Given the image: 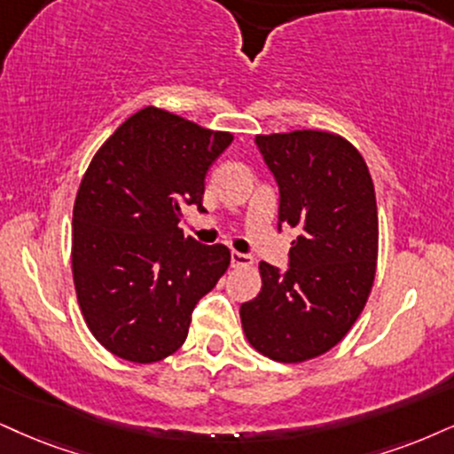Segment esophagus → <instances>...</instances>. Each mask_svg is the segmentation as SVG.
<instances>
[{"instance_id": "esophagus-1", "label": "esophagus", "mask_w": 454, "mask_h": 454, "mask_svg": "<svg viewBox=\"0 0 454 454\" xmlns=\"http://www.w3.org/2000/svg\"><path fill=\"white\" fill-rule=\"evenodd\" d=\"M250 262H253V256H250V254L236 253V250L231 253V265L233 267H248Z\"/></svg>"}]
</instances>
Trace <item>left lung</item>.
Segmentation results:
<instances>
[{
    "label": "left lung",
    "instance_id": "1",
    "mask_svg": "<svg viewBox=\"0 0 454 454\" xmlns=\"http://www.w3.org/2000/svg\"><path fill=\"white\" fill-rule=\"evenodd\" d=\"M279 189L278 229H293L288 267L261 261V293L239 307L246 339L278 362L333 349L366 305L379 218L368 166L339 134L294 130L254 138Z\"/></svg>",
    "mask_w": 454,
    "mask_h": 454
}]
</instances>
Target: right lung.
<instances>
[{
	"instance_id": "right-lung-1",
	"label": "right lung",
	"mask_w": 454,
	"mask_h": 454,
	"mask_svg": "<svg viewBox=\"0 0 454 454\" xmlns=\"http://www.w3.org/2000/svg\"><path fill=\"white\" fill-rule=\"evenodd\" d=\"M158 107L134 114L97 151L73 208V282L90 333L111 354L151 364L184 343L198 301L227 271L229 248L184 238V206L231 145Z\"/></svg>"
}]
</instances>
